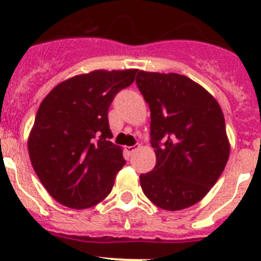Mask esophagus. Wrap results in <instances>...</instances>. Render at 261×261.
Listing matches in <instances>:
<instances>
[{
    "label": "esophagus",
    "mask_w": 261,
    "mask_h": 261,
    "mask_svg": "<svg viewBox=\"0 0 261 261\" xmlns=\"http://www.w3.org/2000/svg\"><path fill=\"white\" fill-rule=\"evenodd\" d=\"M138 149H140V144L135 145V146H126L125 147V151L128 154H133L136 150H138Z\"/></svg>",
    "instance_id": "1"
}]
</instances>
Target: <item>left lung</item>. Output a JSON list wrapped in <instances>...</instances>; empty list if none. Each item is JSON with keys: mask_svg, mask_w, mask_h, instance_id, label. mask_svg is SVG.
I'll list each match as a JSON object with an SVG mask.
<instances>
[{"mask_svg": "<svg viewBox=\"0 0 261 261\" xmlns=\"http://www.w3.org/2000/svg\"><path fill=\"white\" fill-rule=\"evenodd\" d=\"M136 84L150 108L155 167L140 175L145 196L165 211H180L204 197L230 154L222 110L186 75L140 70Z\"/></svg>", "mask_w": 261, "mask_h": 261, "instance_id": "left-lung-1", "label": "left lung"}]
</instances>
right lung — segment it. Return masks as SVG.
<instances>
[{
    "label": "right lung",
    "instance_id": "obj_1",
    "mask_svg": "<svg viewBox=\"0 0 261 261\" xmlns=\"http://www.w3.org/2000/svg\"><path fill=\"white\" fill-rule=\"evenodd\" d=\"M137 69L94 70L57 85L43 99L29 137L32 167L53 199L73 209L91 208L110 195L125 165L111 142L108 108Z\"/></svg>",
    "mask_w": 261,
    "mask_h": 261
}]
</instances>
